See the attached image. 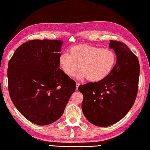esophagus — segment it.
I'll return each mask as SVG.
<instances>
[{"label":"esophagus","mask_w":150,"mask_h":150,"mask_svg":"<svg viewBox=\"0 0 150 150\" xmlns=\"http://www.w3.org/2000/svg\"><path fill=\"white\" fill-rule=\"evenodd\" d=\"M79 85H80V83H79V82H76V89L78 90V86H79Z\"/></svg>","instance_id":"1"}]
</instances>
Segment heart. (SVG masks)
Segmentation results:
<instances>
[{
    "label": "heart",
    "instance_id": "heart-1",
    "mask_svg": "<svg viewBox=\"0 0 150 150\" xmlns=\"http://www.w3.org/2000/svg\"><path fill=\"white\" fill-rule=\"evenodd\" d=\"M70 52L62 53L59 57V67L68 76L74 75L80 66L78 78L100 81L112 72L116 64L115 53L107 48L78 45L70 48Z\"/></svg>",
    "mask_w": 150,
    "mask_h": 150
}]
</instances>
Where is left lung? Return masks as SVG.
Here are the masks:
<instances>
[{
  "label": "left lung",
  "mask_w": 150,
  "mask_h": 150,
  "mask_svg": "<svg viewBox=\"0 0 150 150\" xmlns=\"http://www.w3.org/2000/svg\"><path fill=\"white\" fill-rule=\"evenodd\" d=\"M117 54L113 70L104 79L78 87L83 94L82 110L90 123L107 127L120 121L136 98L140 67L137 57L125 43L110 40Z\"/></svg>",
  "instance_id": "obj_1"
}]
</instances>
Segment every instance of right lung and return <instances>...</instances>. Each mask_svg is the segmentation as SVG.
I'll list each match as a JSON object with an SVG mask.
<instances>
[{"label": "right lung", "mask_w": 150, "mask_h": 150, "mask_svg": "<svg viewBox=\"0 0 150 150\" xmlns=\"http://www.w3.org/2000/svg\"><path fill=\"white\" fill-rule=\"evenodd\" d=\"M61 40H35L21 45L8 64V92L29 121L47 125L64 113L76 82L59 68Z\"/></svg>", "instance_id": "right-lung-1"}]
</instances>
